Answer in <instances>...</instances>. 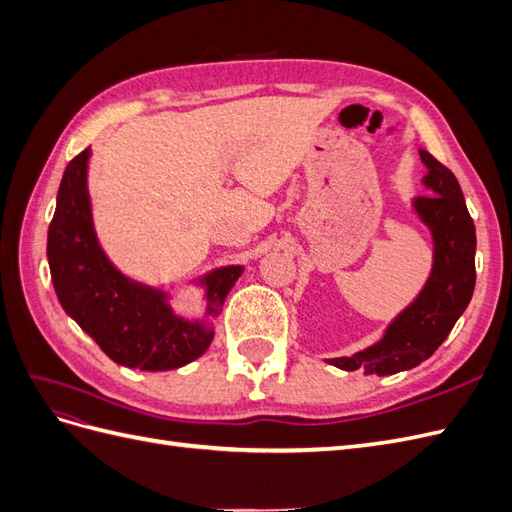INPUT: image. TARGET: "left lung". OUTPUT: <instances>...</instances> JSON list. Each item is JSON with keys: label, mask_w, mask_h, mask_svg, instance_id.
<instances>
[{"label": "left lung", "mask_w": 512, "mask_h": 512, "mask_svg": "<svg viewBox=\"0 0 512 512\" xmlns=\"http://www.w3.org/2000/svg\"><path fill=\"white\" fill-rule=\"evenodd\" d=\"M418 153L427 166L423 183L431 194L418 196L414 209L433 235L431 275L421 294L391 322L378 344L329 361L339 369L361 367L365 374L391 376L421 365L453 331L472 299L476 230L459 181L429 151L421 149Z\"/></svg>", "instance_id": "obj_1"}]
</instances>
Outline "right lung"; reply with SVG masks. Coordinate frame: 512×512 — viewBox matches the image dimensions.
<instances>
[{
  "mask_svg": "<svg viewBox=\"0 0 512 512\" xmlns=\"http://www.w3.org/2000/svg\"><path fill=\"white\" fill-rule=\"evenodd\" d=\"M87 147L61 177L49 226L51 280L66 314L96 339L108 359L145 371L188 365L203 354L213 329L209 322L177 318L164 292L130 282L98 245L87 194ZM243 267H224L205 277L207 316H218Z\"/></svg>",
  "mask_w": 512,
  "mask_h": 512,
  "instance_id": "right-lung-1",
  "label": "right lung"
}]
</instances>
